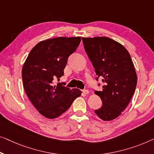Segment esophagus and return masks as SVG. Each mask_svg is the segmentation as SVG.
<instances>
[{"instance_id": "obj_1", "label": "esophagus", "mask_w": 154, "mask_h": 154, "mask_svg": "<svg viewBox=\"0 0 154 154\" xmlns=\"http://www.w3.org/2000/svg\"><path fill=\"white\" fill-rule=\"evenodd\" d=\"M82 93H83L84 95H87V94L89 93V91L88 90H84L83 91H82Z\"/></svg>"}]
</instances>
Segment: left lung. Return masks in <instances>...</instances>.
<instances>
[{"label":"left lung","instance_id":"1","mask_svg":"<svg viewBox=\"0 0 154 154\" xmlns=\"http://www.w3.org/2000/svg\"><path fill=\"white\" fill-rule=\"evenodd\" d=\"M82 41L97 75L96 79L100 78L104 84L102 91H95L102 101V107L95 113L102 120H113L127 108L136 90L134 63L127 50L109 37H83Z\"/></svg>","mask_w":154,"mask_h":154}]
</instances>
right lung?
<instances>
[{
  "label": "right lung",
  "mask_w": 154,
  "mask_h": 154,
  "mask_svg": "<svg viewBox=\"0 0 154 154\" xmlns=\"http://www.w3.org/2000/svg\"><path fill=\"white\" fill-rule=\"evenodd\" d=\"M81 37H57L40 41L29 52L22 68L23 87L33 106L43 116L58 118L81 95L54 79L63 75L68 59L79 46Z\"/></svg>",
  "instance_id": "obj_1"
}]
</instances>
